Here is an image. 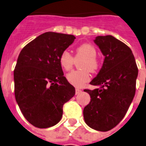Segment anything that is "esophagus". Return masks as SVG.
<instances>
[{
    "instance_id": "1",
    "label": "esophagus",
    "mask_w": 146,
    "mask_h": 146,
    "mask_svg": "<svg viewBox=\"0 0 146 146\" xmlns=\"http://www.w3.org/2000/svg\"><path fill=\"white\" fill-rule=\"evenodd\" d=\"M81 93V90H80V89H78V88H76V89H75V93H76V94H79V93Z\"/></svg>"
}]
</instances>
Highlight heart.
<instances>
[{"label":"heart","mask_w":146,"mask_h":146,"mask_svg":"<svg viewBox=\"0 0 146 146\" xmlns=\"http://www.w3.org/2000/svg\"><path fill=\"white\" fill-rule=\"evenodd\" d=\"M95 47L88 43H84L77 46L74 57L68 50L62 51L59 56V64L66 71L73 67L75 60H79V68L81 69L69 72L66 75L68 81L75 87H82L90 79V71L95 72L99 68V62L96 59Z\"/></svg>","instance_id":"obj_1"}]
</instances>
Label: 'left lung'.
I'll use <instances>...</instances> for the list:
<instances>
[{"label": "left lung", "mask_w": 146, "mask_h": 146, "mask_svg": "<svg viewBox=\"0 0 146 146\" xmlns=\"http://www.w3.org/2000/svg\"><path fill=\"white\" fill-rule=\"evenodd\" d=\"M94 42L105 59L97 76L90 83L100 87L84 90L91 99L83 113L90 127L105 132L125 116L135 96L138 68L130 47L115 37L98 36Z\"/></svg>", "instance_id": "8db88e82"}]
</instances>
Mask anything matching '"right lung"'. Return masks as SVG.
Returning a JSON list of instances; mask_svg holds the SVG:
<instances>
[{"instance_id":"obj_1","label":"right lung","mask_w":146,"mask_h":146,"mask_svg":"<svg viewBox=\"0 0 146 146\" xmlns=\"http://www.w3.org/2000/svg\"><path fill=\"white\" fill-rule=\"evenodd\" d=\"M72 35L45 32L25 45L14 69V91L25 119L38 128L56 125L63 105L75 94L59 64V56L74 42Z\"/></svg>"}]
</instances>
